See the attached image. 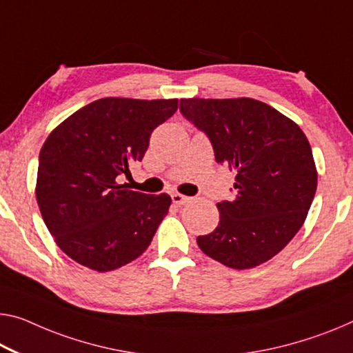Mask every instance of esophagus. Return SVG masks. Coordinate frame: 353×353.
Here are the masks:
<instances>
[{
    "instance_id": "34e87169",
    "label": "esophagus",
    "mask_w": 353,
    "mask_h": 353,
    "mask_svg": "<svg viewBox=\"0 0 353 353\" xmlns=\"http://www.w3.org/2000/svg\"><path fill=\"white\" fill-rule=\"evenodd\" d=\"M172 202L175 205H186L188 202H191V197H188V195H183V194H178V192H173Z\"/></svg>"
}]
</instances>
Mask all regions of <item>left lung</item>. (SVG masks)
<instances>
[{"label":"left lung","instance_id":"8db88e82","mask_svg":"<svg viewBox=\"0 0 353 353\" xmlns=\"http://www.w3.org/2000/svg\"><path fill=\"white\" fill-rule=\"evenodd\" d=\"M180 112L210 139L216 162L236 172L235 199L218 203L219 224L197 238L208 257L235 270L274 257L301 229L317 189L306 135L265 102L181 99Z\"/></svg>","mask_w":353,"mask_h":353}]
</instances>
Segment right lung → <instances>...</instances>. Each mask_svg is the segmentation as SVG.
<instances>
[{
	"label": "right lung",
	"mask_w": 353,
	"mask_h": 353,
	"mask_svg": "<svg viewBox=\"0 0 353 353\" xmlns=\"http://www.w3.org/2000/svg\"><path fill=\"white\" fill-rule=\"evenodd\" d=\"M178 99L104 97L48 135L39 153L36 199L48 232L75 262L112 271L146 251L169 213L167 194L121 184L142 161L150 135L173 115Z\"/></svg>",
	"instance_id": "1"
}]
</instances>
